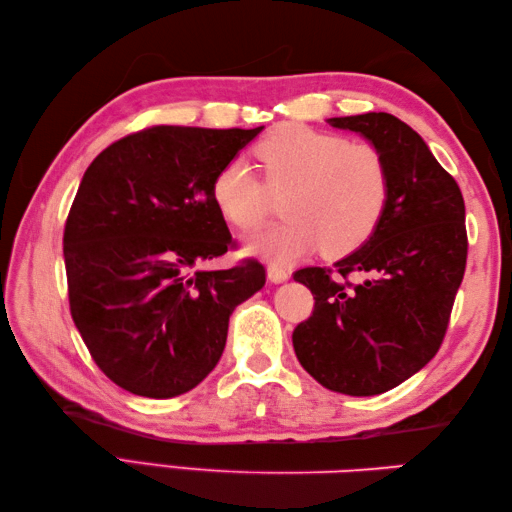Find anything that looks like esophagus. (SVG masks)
Instances as JSON below:
<instances>
[{
	"instance_id": "obj_1",
	"label": "esophagus",
	"mask_w": 512,
	"mask_h": 512,
	"mask_svg": "<svg viewBox=\"0 0 512 512\" xmlns=\"http://www.w3.org/2000/svg\"><path fill=\"white\" fill-rule=\"evenodd\" d=\"M288 277H290L288 266H281V264H270L268 266V279L275 281V284H281V281H286Z\"/></svg>"
}]
</instances>
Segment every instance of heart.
Wrapping results in <instances>:
<instances>
[{"label": "heart", "instance_id": "1", "mask_svg": "<svg viewBox=\"0 0 512 512\" xmlns=\"http://www.w3.org/2000/svg\"><path fill=\"white\" fill-rule=\"evenodd\" d=\"M255 154L264 180L242 158L228 160L213 178V202L239 231H257L273 206V193H288V222L270 228L253 250L286 262L319 246L343 255L361 246L383 217L389 171L380 149L306 125H284L259 140Z\"/></svg>", "mask_w": 512, "mask_h": 512}]
</instances>
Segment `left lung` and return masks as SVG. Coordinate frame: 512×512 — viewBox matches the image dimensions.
Segmentation results:
<instances>
[{"instance_id":"left-lung-1","label":"left lung","mask_w":512,"mask_h":512,"mask_svg":"<svg viewBox=\"0 0 512 512\" xmlns=\"http://www.w3.org/2000/svg\"><path fill=\"white\" fill-rule=\"evenodd\" d=\"M380 149L389 195L372 237L332 268L295 277L314 297L292 332L303 369L347 396H376L427 365L444 341L469 237L464 198L424 140L385 112L330 118Z\"/></svg>"}]
</instances>
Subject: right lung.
Instances as JSON below:
<instances>
[{"instance_id":"1","label":"right lung","mask_w":512,"mask_h":512,"mask_svg":"<svg viewBox=\"0 0 512 512\" xmlns=\"http://www.w3.org/2000/svg\"><path fill=\"white\" fill-rule=\"evenodd\" d=\"M262 129L145 127L85 171L63 231L70 314L94 363L129 394L173 398L202 383L231 312L266 284L253 257L198 268L235 246L213 178Z\"/></svg>"}]
</instances>
